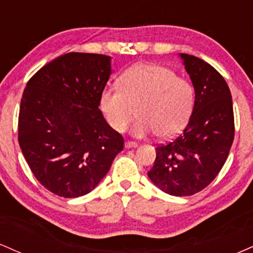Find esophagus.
Wrapping results in <instances>:
<instances>
[{
	"label": "esophagus",
	"mask_w": 253,
	"mask_h": 253,
	"mask_svg": "<svg viewBox=\"0 0 253 253\" xmlns=\"http://www.w3.org/2000/svg\"><path fill=\"white\" fill-rule=\"evenodd\" d=\"M136 146H138V144H136L135 141L128 140V141H126V143H125V147H126V149H130V147H136Z\"/></svg>",
	"instance_id": "34e87169"
}]
</instances>
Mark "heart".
Returning a JSON list of instances; mask_svg holds the SVG:
<instances>
[{
  "mask_svg": "<svg viewBox=\"0 0 253 253\" xmlns=\"http://www.w3.org/2000/svg\"><path fill=\"white\" fill-rule=\"evenodd\" d=\"M100 106L115 132L126 130L139 118L133 133L145 136L156 133L171 138L184 128L194 107V88L170 69L155 64H139L120 77V86L106 88Z\"/></svg>",
  "mask_w": 253,
  "mask_h": 253,
  "instance_id": "obj_1",
  "label": "heart"
}]
</instances>
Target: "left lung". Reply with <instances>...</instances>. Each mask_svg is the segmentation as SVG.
Wrapping results in <instances>:
<instances>
[{"label": "left lung", "instance_id": "obj_1", "mask_svg": "<svg viewBox=\"0 0 253 253\" xmlns=\"http://www.w3.org/2000/svg\"><path fill=\"white\" fill-rule=\"evenodd\" d=\"M181 57L195 88L194 109L181 134L156 147L147 175L164 193L190 196L211 184L225 164L234 139V114L221 75L200 58Z\"/></svg>", "mask_w": 253, "mask_h": 253}]
</instances>
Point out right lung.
I'll use <instances>...</instances> for the list:
<instances>
[{
    "mask_svg": "<svg viewBox=\"0 0 253 253\" xmlns=\"http://www.w3.org/2000/svg\"><path fill=\"white\" fill-rule=\"evenodd\" d=\"M110 57L70 52L37 71L22 94L17 139L39 183L58 196H83L106 176L124 136L98 109Z\"/></svg>",
    "mask_w": 253,
    "mask_h": 253,
    "instance_id": "obj_1",
    "label": "right lung"
}]
</instances>
